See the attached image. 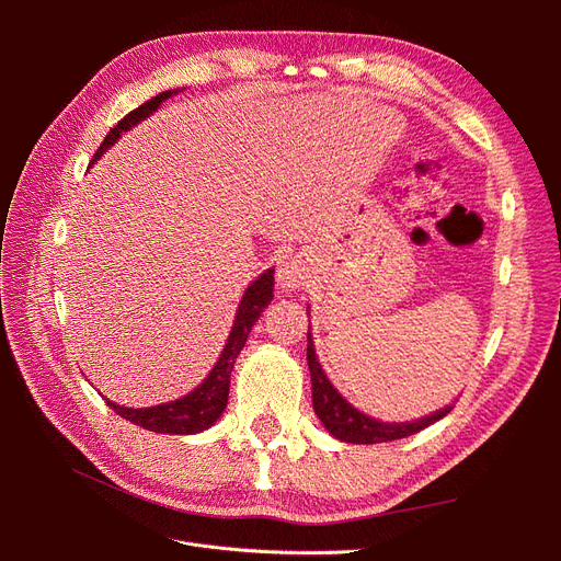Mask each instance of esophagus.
I'll list each match as a JSON object with an SVG mask.
<instances>
[{
    "mask_svg": "<svg viewBox=\"0 0 561 561\" xmlns=\"http://www.w3.org/2000/svg\"><path fill=\"white\" fill-rule=\"evenodd\" d=\"M307 280V268L299 260H287L278 268V283L285 290H299V287Z\"/></svg>",
    "mask_w": 561,
    "mask_h": 561,
    "instance_id": "1",
    "label": "esophagus"
}]
</instances>
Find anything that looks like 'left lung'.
Listing matches in <instances>:
<instances>
[{"mask_svg": "<svg viewBox=\"0 0 561 561\" xmlns=\"http://www.w3.org/2000/svg\"><path fill=\"white\" fill-rule=\"evenodd\" d=\"M309 346H307V360H309V371H311V398H313V412L320 419L322 426L328 428V433L342 443L351 445H377V443H390V439H400V437H410L423 428H428L431 423L439 421L447 416L454 404L443 407L428 416H421L414 421H379L363 414L339 393V390L332 386L328 379L325 369L318 363V355L313 348V339H311V328H309Z\"/></svg>", "mask_w": 561, "mask_h": 561, "instance_id": "obj_1", "label": "left lung"}]
</instances>
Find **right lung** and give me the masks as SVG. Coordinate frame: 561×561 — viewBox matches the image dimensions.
I'll list each match as a JSON object with an SVG mask.
<instances>
[{"label": "right lung", "instance_id": "1", "mask_svg": "<svg viewBox=\"0 0 561 561\" xmlns=\"http://www.w3.org/2000/svg\"><path fill=\"white\" fill-rule=\"evenodd\" d=\"M180 89L175 91H163L159 95H154L151 100H147L145 105H140L138 110H133L128 116H124L110 133L107 138L103 140V145L98 147L93 161H98L105 151L122 138L124 133H128L130 128L138 126L140 122H145L147 116L154 114L161 103H165L168 98L178 95ZM271 299H274V268H266L264 274H260L257 280H252L248 285L245 295L241 297L239 309H236V318H233V328L229 332L227 344L219 353V358L215 363V367L210 369V375L203 379V383H198L192 393L182 396L180 400L173 402H163L157 407H124L116 404L112 400H107V404L112 410L124 416L126 421L135 423L145 431L151 433H171V435H196L201 431L210 428L213 423L222 416V412L227 410V400H229V379H231V369L236 365V358L243 351L248 334L252 330L254 322L260 320L262 311L268 307Z\"/></svg>", "mask_w": 561, "mask_h": 561}]
</instances>
